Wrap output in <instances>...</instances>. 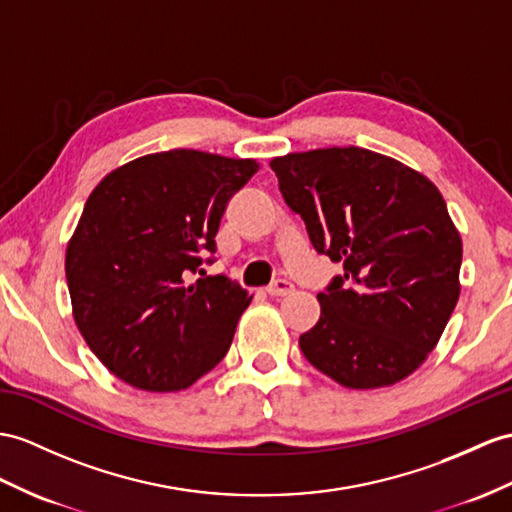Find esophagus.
I'll return each mask as SVG.
<instances>
[{
    "instance_id": "esophagus-1",
    "label": "esophagus",
    "mask_w": 512,
    "mask_h": 512,
    "mask_svg": "<svg viewBox=\"0 0 512 512\" xmlns=\"http://www.w3.org/2000/svg\"><path fill=\"white\" fill-rule=\"evenodd\" d=\"M293 289H295V286L289 280H276V282H271L267 286V293L271 297H284V295H291Z\"/></svg>"
}]
</instances>
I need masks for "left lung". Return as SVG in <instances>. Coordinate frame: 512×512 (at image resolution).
<instances>
[{"label": "left lung", "instance_id": "1", "mask_svg": "<svg viewBox=\"0 0 512 512\" xmlns=\"http://www.w3.org/2000/svg\"><path fill=\"white\" fill-rule=\"evenodd\" d=\"M310 243L343 263L299 336L306 360L347 389L408 378L439 343L460 295L463 241L439 189L400 160L328 147L271 160Z\"/></svg>", "mask_w": 512, "mask_h": 512}]
</instances>
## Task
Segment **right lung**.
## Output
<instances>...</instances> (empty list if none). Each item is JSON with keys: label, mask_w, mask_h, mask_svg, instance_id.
Here are the masks:
<instances>
[{"label": "right lung", "mask_w": 512, "mask_h": 512, "mask_svg": "<svg viewBox=\"0 0 512 512\" xmlns=\"http://www.w3.org/2000/svg\"><path fill=\"white\" fill-rule=\"evenodd\" d=\"M256 171L252 158L171 149L110 171L86 199L65 256L73 319L119 380L182 391L228 354L252 295L199 265Z\"/></svg>", "instance_id": "obj_1"}]
</instances>
